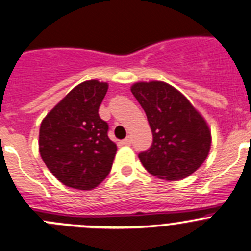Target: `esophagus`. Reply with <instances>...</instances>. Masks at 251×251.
Segmentation results:
<instances>
[{
	"mask_svg": "<svg viewBox=\"0 0 251 251\" xmlns=\"http://www.w3.org/2000/svg\"><path fill=\"white\" fill-rule=\"evenodd\" d=\"M120 143L123 144V146H130V144H131V138L130 137H126L125 140L121 141Z\"/></svg>",
	"mask_w": 251,
	"mask_h": 251,
	"instance_id": "obj_1",
	"label": "esophagus"
}]
</instances>
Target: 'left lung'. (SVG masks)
<instances>
[{"label":"left lung","mask_w":251,"mask_h":251,"mask_svg":"<svg viewBox=\"0 0 251 251\" xmlns=\"http://www.w3.org/2000/svg\"><path fill=\"white\" fill-rule=\"evenodd\" d=\"M131 92L146 111L153 133L151 148L138 154L146 170L169 181L198 170L211 146V132L199 111L163 81L137 82Z\"/></svg>","instance_id":"1"}]
</instances>
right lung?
Segmentation results:
<instances>
[{
	"label": "right lung",
	"mask_w": 251,
	"mask_h": 251,
	"mask_svg": "<svg viewBox=\"0 0 251 251\" xmlns=\"http://www.w3.org/2000/svg\"><path fill=\"white\" fill-rule=\"evenodd\" d=\"M107 91L105 82H81L42 120L40 154L65 186L90 191L110 173L116 144L108 137L109 126L98 114Z\"/></svg>",
	"instance_id": "1"
}]
</instances>
